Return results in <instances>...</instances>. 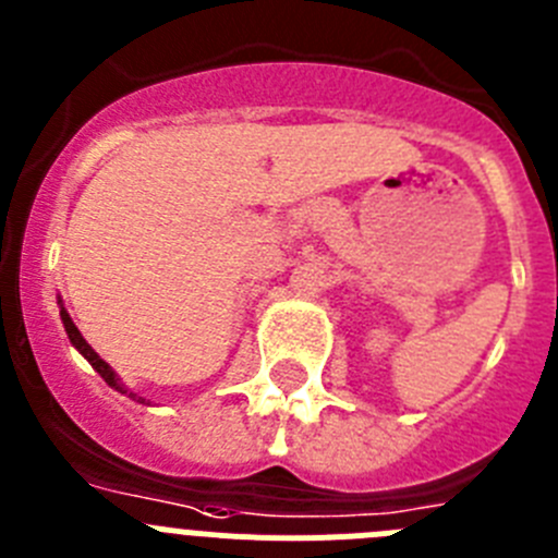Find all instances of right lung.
<instances>
[{
    "mask_svg": "<svg viewBox=\"0 0 558 558\" xmlns=\"http://www.w3.org/2000/svg\"><path fill=\"white\" fill-rule=\"evenodd\" d=\"M61 318H63V327H66V335H69V340H72V343H75V347L81 349V354H83V357H86L88 363H92V366L97 368V374H100V377L106 379L108 386H111V388H117V391H122V386H120V383H117V377H113L111 366H108L106 360H102L100 354H97L95 349L88 347L86 340H83V335L77 332V327H75V324H72V318H69V315H66V310H61ZM122 393H128V391H122ZM131 397H133V393H131Z\"/></svg>",
    "mask_w": 558,
    "mask_h": 558,
    "instance_id": "add662e5",
    "label": "right lung"
}]
</instances>
